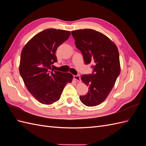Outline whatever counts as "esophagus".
Segmentation results:
<instances>
[{
  "label": "esophagus",
  "mask_w": 146,
  "mask_h": 146,
  "mask_svg": "<svg viewBox=\"0 0 146 146\" xmlns=\"http://www.w3.org/2000/svg\"><path fill=\"white\" fill-rule=\"evenodd\" d=\"M74 77L75 80H76L77 82H81V78H80V77L79 76H74Z\"/></svg>",
  "instance_id": "1"
}]
</instances>
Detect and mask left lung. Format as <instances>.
Segmentation results:
<instances>
[{
	"instance_id": "left-lung-1",
	"label": "left lung",
	"mask_w": 146,
	"mask_h": 146,
	"mask_svg": "<svg viewBox=\"0 0 146 146\" xmlns=\"http://www.w3.org/2000/svg\"><path fill=\"white\" fill-rule=\"evenodd\" d=\"M71 34L85 64H94L92 74L81 77L83 83L89 86V91L80 99L86 106L94 107L107 98L120 74L117 47L109 38L94 30H74Z\"/></svg>"
}]
</instances>
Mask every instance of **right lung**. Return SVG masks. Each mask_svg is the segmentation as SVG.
Masks as SVG:
<instances>
[{"mask_svg": "<svg viewBox=\"0 0 146 146\" xmlns=\"http://www.w3.org/2000/svg\"><path fill=\"white\" fill-rule=\"evenodd\" d=\"M70 35L67 30L46 29L35 35L22 50L20 75L30 94L42 104L58 101L66 84L72 82L70 73L50 71L51 66L57 61V48Z\"/></svg>", "mask_w": 146, "mask_h": 146, "instance_id": "obj_1", "label": "right lung"}]
</instances>
